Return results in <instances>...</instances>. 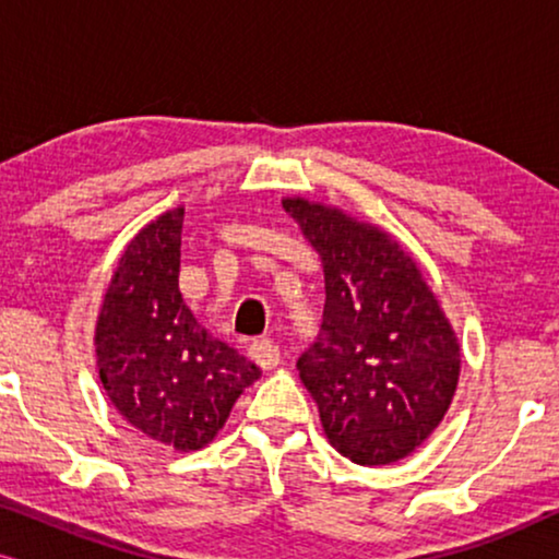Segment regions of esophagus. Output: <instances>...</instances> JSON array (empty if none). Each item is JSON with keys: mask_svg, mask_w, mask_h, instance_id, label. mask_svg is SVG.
I'll list each match as a JSON object with an SVG mask.
<instances>
[{"mask_svg": "<svg viewBox=\"0 0 559 559\" xmlns=\"http://www.w3.org/2000/svg\"><path fill=\"white\" fill-rule=\"evenodd\" d=\"M249 358L257 366H262L264 371H270L280 364V348L272 341H254L249 346Z\"/></svg>", "mask_w": 559, "mask_h": 559, "instance_id": "34e87169", "label": "esophagus"}]
</instances>
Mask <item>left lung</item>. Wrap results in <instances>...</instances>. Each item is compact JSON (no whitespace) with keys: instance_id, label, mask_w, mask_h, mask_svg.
I'll list each match as a JSON object with an SVG mask.
<instances>
[{"instance_id":"left-lung-1","label":"left lung","mask_w":559,"mask_h":559,"mask_svg":"<svg viewBox=\"0 0 559 559\" xmlns=\"http://www.w3.org/2000/svg\"><path fill=\"white\" fill-rule=\"evenodd\" d=\"M325 266L318 338L297 358L328 440L358 465L423 445L455 394L461 350L417 264L379 228L285 201Z\"/></svg>"}]
</instances>
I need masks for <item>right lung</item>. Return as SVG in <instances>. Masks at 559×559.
Returning a JSON list of instances; mask_svg holds the SVG:
<instances>
[{"mask_svg": "<svg viewBox=\"0 0 559 559\" xmlns=\"http://www.w3.org/2000/svg\"><path fill=\"white\" fill-rule=\"evenodd\" d=\"M180 234L175 209L129 241L98 316L96 361L119 415L188 453L213 440L259 369L211 338L182 302Z\"/></svg>", "mask_w": 559, "mask_h": 559, "instance_id": "add662e5", "label": "right lung"}]
</instances>
